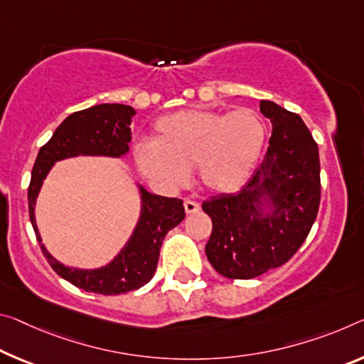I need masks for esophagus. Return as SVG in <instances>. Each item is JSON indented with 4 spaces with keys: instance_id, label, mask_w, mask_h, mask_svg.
Wrapping results in <instances>:
<instances>
[{
    "instance_id": "obj_1",
    "label": "esophagus",
    "mask_w": 364,
    "mask_h": 364,
    "mask_svg": "<svg viewBox=\"0 0 364 364\" xmlns=\"http://www.w3.org/2000/svg\"><path fill=\"white\" fill-rule=\"evenodd\" d=\"M199 204L198 203H194V200H191V199H186L184 200V210H186V213H196V212H199Z\"/></svg>"
}]
</instances>
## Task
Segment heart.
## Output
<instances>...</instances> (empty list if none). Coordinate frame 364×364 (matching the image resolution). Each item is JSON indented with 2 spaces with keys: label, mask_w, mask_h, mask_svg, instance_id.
I'll use <instances>...</instances> for the list:
<instances>
[{
  "label": "heart",
  "mask_w": 364,
  "mask_h": 364,
  "mask_svg": "<svg viewBox=\"0 0 364 364\" xmlns=\"http://www.w3.org/2000/svg\"><path fill=\"white\" fill-rule=\"evenodd\" d=\"M265 124L250 108L227 114L212 109H180L154 126V142H137L134 160L149 180L175 189L194 170L204 188L238 189L255 170L265 144Z\"/></svg>",
  "instance_id": "b5f03b06"
}]
</instances>
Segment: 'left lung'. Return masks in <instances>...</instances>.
Instances as JSON below:
<instances>
[{
  "label": "left lung",
  "instance_id": "8db88e82",
  "mask_svg": "<svg viewBox=\"0 0 364 364\" xmlns=\"http://www.w3.org/2000/svg\"><path fill=\"white\" fill-rule=\"evenodd\" d=\"M272 123L267 154L243 188L203 203L212 218L205 255L227 279H255L299 250L321 203L319 149L299 114L262 100Z\"/></svg>",
  "mask_w": 364,
  "mask_h": 364
}]
</instances>
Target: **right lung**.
<instances>
[{"label":"right lung","instance_id":"right-lung-1","mask_svg":"<svg viewBox=\"0 0 364 364\" xmlns=\"http://www.w3.org/2000/svg\"><path fill=\"white\" fill-rule=\"evenodd\" d=\"M134 114V108L121 103H102L69 114L58 126L51 139L38 151L28 184V215L51 269L77 288L100 295H119L137 290L151 282L157 269L161 241L184 218L183 200L152 194L139 184L141 217L131 238L112 262L90 270L66 267L50 255L37 228L36 203L43 180L55 161L77 155L121 157L128 152L129 124Z\"/></svg>","mask_w":364,"mask_h":364}]
</instances>
